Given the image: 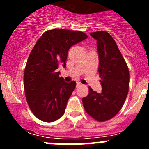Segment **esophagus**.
Segmentation results:
<instances>
[{"label":"esophagus","mask_w":149,"mask_h":149,"mask_svg":"<svg viewBox=\"0 0 149 149\" xmlns=\"http://www.w3.org/2000/svg\"><path fill=\"white\" fill-rule=\"evenodd\" d=\"M82 84L80 83V82H77V84H76V86H81Z\"/></svg>","instance_id":"34e87169"}]
</instances>
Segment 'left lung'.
<instances>
[{
	"label": "left lung",
	"instance_id": "obj_1",
	"mask_svg": "<svg viewBox=\"0 0 149 149\" xmlns=\"http://www.w3.org/2000/svg\"><path fill=\"white\" fill-rule=\"evenodd\" d=\"M90 35L97 40L102 90L97 93L88 87V96L82 102L90 116L103 122L113 118L121 109L128 93L130 75L120 51L109 33L96 31Z\"/></svg>",
	"mask_w": 149,
	"mask_h": 149
}]
</instances>
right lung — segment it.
Here are the masks:
<instances>
[{
	"mask_svg": "<svg viewBox=\"0 0 149 149\" xmlns=\"http://www.w3.org/2000/svg\"><path fill=\"white\" fill-rule=\"evenodd\" d=\"M87 38L80 31L54 29L41 36L31 50L24 74L25 96L40 120L54 122L63 116L76 83H67L57 69L66 67L69 49Z\"/></svg>",
	"mask_w": 149,
	"mask_h": 149,
	"instance_id": "obj_1",
	"label": "right lung"
}]
</instances>
